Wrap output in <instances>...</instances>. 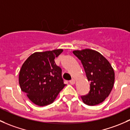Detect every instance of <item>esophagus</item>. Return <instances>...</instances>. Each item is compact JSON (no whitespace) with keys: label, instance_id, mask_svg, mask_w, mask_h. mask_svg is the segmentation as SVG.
Listing matches in <instances>:
<instances>
[{"label":"esophagus","instance_id":"obj_1","mask_svg":"<svg viewBox=\"0 0 130 130\" xmlns=\"http://www.w3.org/2000/svg\"><path fill=\"white\" fill-rule=\"evenodd\" d=\"M75 80L74 78H72V80H70V84L73 85L75 84Z\"/></svg>","mask_w":130,"mask_h":130}]
</instances>
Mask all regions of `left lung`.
I'll return each instance as SVG.
<instances>
[{"mask_svg": "<svg viewBox=\"0 0 130 130\" xmlns=\"http://www.w3.org/2000/svg\"><path fill=\"white\" fill-rule=\"evenodd\" d=\"M80 60L90 82V90L81 96L85 104L94 106L102 103L108 96L115 82L114 70L108 60L100 53L91 49L73 51Z\"/></svg>", "mask_w": 130, "mask_h": 130, "instance_id": "obj_1", "label": "left lung"}]
</instances>
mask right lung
Listing matches in <instances>:
<instances>
[{
	"mask_svg": "<svg viewBox=\"0 0 130 130\" xmlns=\"http://www.w3.org/2000/svg\"><path fill=\"white\" fill-rule=\"evenodd\" d=\"M63 49L35 52L24 61L19 72L22 91L34 104L43 106L54 102L65 84L61 69L55 63Z\"/></svg>",
	"mask_w": 130,
	"mask_h": 130,
	"instance_id": "right-lung-1",
	"label": "right lung"
}]
</instances>
